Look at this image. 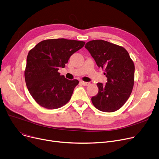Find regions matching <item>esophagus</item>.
Segmentation results:
<instances>
[{
  "label": "esophagus",
  "mask_w": 159,
  "mask_h": 159,
  "mask_svg": "<svg viewBox=\"0 0 159 159\" xmlns=\"http://www.w3.org/2000/svg\"><path fill=\"white\" fill-rule=\"evenodd\" d=\"M80 83H81V85H83L84 86H88L89 85V83H88V82H85V81H81Z\"/></svg>",
  "instance_id": "obj_1"
}]
</instances>
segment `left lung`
Masks as SVG:
<instances>
[{
	"instance_id": "left-lung-1",
	"label": "left lung",
	"mask_w": 159,
	"mask_h": 159,
	"mask_svg": "<svg viewBox=\"0 0 159 159\" xmlns=\"http://www.w3.org/2000/svg\"><path fill=\"white\" fill-rule=\"evenodd\" d=\"M85 48L98 67L104 69L107 82L98 83V94L91 99L100 111L113 112L122 107L131 94L134 84L135 65L127 51L119 45L98 40L87 42Z\"/></svg>"
}]
</instances>
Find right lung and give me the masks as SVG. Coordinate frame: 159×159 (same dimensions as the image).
I'll use <instances>...</instances> for the list:
<instances>
[{
	"label": "right lung",
	"instance_id": "right-lung-1",
	"mask_svg": "<svg viewBox=\"0 0 159 159\" xmlns=\"http://www.w3.org/2000/svg\"><path fill=\"white\" fill-rule=\"evenodd\" d=\"M85 42L64 39L45 40L30 51L24 72L30 94L41 107L57 109L67 103L78 80H69L58 70Z\"/></svg>",
	"mask_w": 159,
	"mask_h": 159
}]
</instances>
